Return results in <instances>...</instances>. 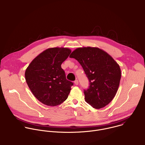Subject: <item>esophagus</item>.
I'll return each instance as SVG.
<instances>
[{"label":"esophagus","mask_w":145,"mask_h":145,"mask_svg":"<svg viewBox=\"0 0 145 145\" xmlns=\"http://www.w3.org/2000/svg\"><path fill=\"white\" fill-rule=\"evenodd\" d=\"M74 84H75L76 85H78V81L77 80H76L74 81Z\"/></svg>","instance_id":"1"}]
</instances>
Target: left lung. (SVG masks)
I'll use <instances>...</instances> for the list:
<instances>
[{
	"label": "left lung",
	"mask_w": 145,
	"mask_h": 145,
	"mask_svg": "<svg viewBox=\"0 0 145 145\" xmlns=\"http://www.w3.org/2000/svg\"><path fill=\"white\" fill-rule=\"evenodd\" d=\"M69 57L79 62L89 81L90 86L84 92L85 101L97 109L108 105L115 97L121 80L117 63L97 47L78 48Z\"/></svg>",
	"instance_id": "left-lung-1"
}]
</instances>
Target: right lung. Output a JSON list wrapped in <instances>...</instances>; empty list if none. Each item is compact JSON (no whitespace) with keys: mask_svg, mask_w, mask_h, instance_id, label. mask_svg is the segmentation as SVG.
Wrapping results in <instances>:
<instances>
[{"mask_svg":"<svg viewBox=\"0 0 145 145\" xmlns=\"http://www.w3.org/2000/svg\"><path fill=\"white\" fill-rule=\"evenodd\" d=\"M71 50L50 48L36 56L25 72L27 84L35 97L44 105L55 106L65 101L73 83L67 80L61 64Z\"/></svg>","mask_w":145,"mask_h":145,"instance_id":"obj_1","label":"right lung"}]
</instances>
